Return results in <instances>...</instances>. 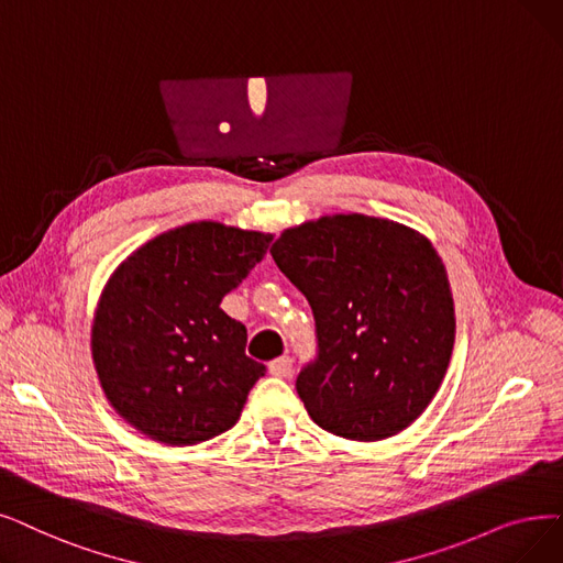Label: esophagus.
I'll return each mask as SVG.
<instances>
[{
  "label": "esophagus",
  "instance_id": "esophagus-1",
  "mask_svg": "<svg viewBox=\"0 0 563 563\" xmlns=\"http://www.w3.org/2000/svg\"><path fill=\"white\" fill-rule=\"evenodd\" d=\"M291 368H295V363H291L289 356H278L268 363V371H272V375H276V377H289Z\"/></svg>",
  "mask_w": 563,
  "mask_h": 563
}]
</instances>
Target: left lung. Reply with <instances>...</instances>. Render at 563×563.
Returning <instances> with one entry per match:
<instances>
[{
  "mask_svg": "<svg viewBox=\"0 0 563 563\" xmlns=\"http://www.w3.org/2000/svg\"><path fill=\"white\" fill-rule=\"evenodd\" d=\"M274 262L314 317L317 356L297 377L310 419L375 442L417 421L446 375L455 312L432 243L363 213L285 230Z\"/></svg>",
  "mask_w": 563,
  "mask_h": 563,
  "instance_id": "left-lung-1",
  "label": "left lung"
}]
</instances>
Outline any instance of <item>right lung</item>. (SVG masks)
Returning <instances> with one entry per match:
<instances>
[{
	"label": "right lung",
	"mask_w": 563,
	"mask_h": 563,
	"mask_svg": "<svg viewBox=\"0 0 563 563\" xmlns=\"http://www.w3.org/2000/svg\"><path fill=\"white\" fill-rule=\"evenodd\" d=\"M272 234L188 223L117 266L91 324L106 398L133 428L188 446L230 430L266 365L246 327L221 308L266 255Z\"/></svg>",
	"instance_id": "1"
}]
</instances>
